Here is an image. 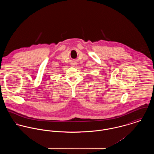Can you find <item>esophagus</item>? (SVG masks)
<instances>
[{
  "label": "esophagus",
  "instance_id": "1",
  "mask_svg": "<svg viewBox=\"0 0 154 154\" xmlns=\"http://www.w3.org/2000/svg\"><path fill=\"white\" fill-rule=\"evenodd\" d=\"M76 63L75 62H72V63H71V66H73V67H75V66H76Z\"/></svg>",
  "mask_w": 154,
  "mask_h": 154
}]
</instances>
